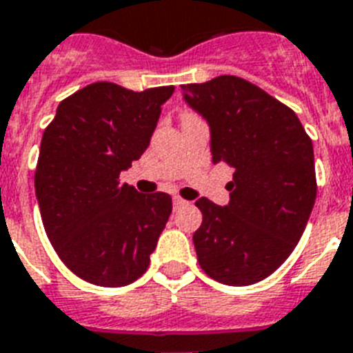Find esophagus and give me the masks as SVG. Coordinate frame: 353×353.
Instances as JSON below:
<instances>
[{"mask_svg": "<svg viewBox=\"0 0 353 353\" xmlns=\"http://www.w3.org/2000/svg\"><path fill=\"white\" fill-rule=\"evenodd\" d=\"M187 203V201H185V199H181V198H174V209H179V207H183V205Z\"/></svg>", "mask_w": 353, "mask_h": 353, "instance_id": "1", "label": "esophagus"}]
</instances>
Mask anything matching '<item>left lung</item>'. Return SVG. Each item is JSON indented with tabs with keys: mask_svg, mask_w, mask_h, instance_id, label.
<instances>
[{
	"mask_svg": "<svg viewBox=\"0 0 353 353\" xmlns=\"http://www.w3.org/2000/svg\"><path fill=\"white\" fill-rule=\"evenodd\" d=\"M181 91L209 124L212 163L234 168L225 207L196 201L203 214L192 236L198 262L221 284H256L285 262L310 220L317 196L312 139L293 110L240 77Z\"/></svg>",
	"mask_w": 353,
	"mask_h": 353,
	"instance_id": "1",
	"label": "left lung"
}]
</instances>
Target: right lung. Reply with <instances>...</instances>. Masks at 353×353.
I'll return each mask as SVG.
<instances>
[{"instance_id": "add662e5", "label": "right lung", "mask_w": 353, "mask_h": 353, "mask_svg": "<svg viewBox=\"0 0 353 353\" xmlns=\"http://www.w3.org/2000/svg\"><path fill=\"white\" fill-rule=\"evenodd\" d=\"M172 93L95 82L63 99L43 132L34 174L41 221L60 260L90 284L121 288L148 269L172 198L139 194L119 176L148 148Z\"/></svg>"}]
</instances>
